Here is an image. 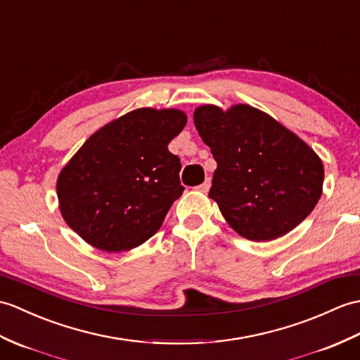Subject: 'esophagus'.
<instances>
[{
	"label": "esophagus",
	"instance_id": "1",
	"mask_svg": "<svg viewBox=\"0 0 360 360\" xmlns=\"http://www.w3.org/2000/svg\"><path fill=\"white\" fill-rule=\"evenodd\" d=\"M210 186H212V184H210V179H205L202 184H200V186H198L196 187V190H199V191H202V193H207V191L208 190H210Z\"/></svg>",
	"mask_w": 360,
	"mask_h": 360
}]
</instances>
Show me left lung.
Returning <instances> with one entry per match:
<instances>
[{"label":"left lung","mask_w":360,"mask_h":360,"mask_svg":"<svg viewBox=\"0 0 360 360\" xmlns=\"http://www.w3.org/2000/svg\"><path fill=\"white\" fill-rule=\"evenodd\" d=\"M193 121L218 162L208 196L238 235L278 239L313 212L323 164L295 131L248 104L199 105Z\"/></svg>","instance_id":"left-lung-1"}]
</instances>
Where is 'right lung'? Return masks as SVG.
<instances>
[{
    "label": "right lung",
    "instance_id": "add662e5",
    "mask_svg": "<svg viewBox=\"0 0 360 360\" xmlns=\"http://www.w3.org/2000/svg\"><path fill=\"white\" fill-rule=\"evenodd\" d=\"M186 124L179 108L141 107L96 130L58 174L65 224L107 253L152 238L184 191L169 144Z\"/></svg>",
    "mask_w": 360,
    "mask_h": 360
}]
</instances>
